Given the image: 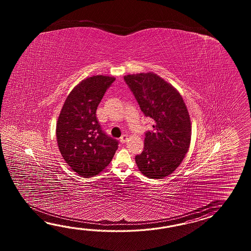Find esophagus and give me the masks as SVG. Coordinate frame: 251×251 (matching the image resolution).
Masks as SVG:
<instances>
[{"label":"esophagus","instance_id":"esophagus-1","mask_svg":"<svg viewBox=\"0 0 251 251\" xmlns=\"http://www.w3.org/2000/svg\"><path fill=\"white\" fill-rule=\"evenodd\" d=\"M127 135L126 134H124L122 135L121 137H120V142H121V144H125L126 141H127Z\"/></svg>","mask_w":251,"mask_h":251}]
</instances>
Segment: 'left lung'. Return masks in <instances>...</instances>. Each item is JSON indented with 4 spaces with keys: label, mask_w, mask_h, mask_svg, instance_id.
Returning a JSON list of instances; mask_svg holds the SVG:
<instances>
[{
    "label": "left lung",
    "mask_w": 251,
    "mask_h": 251,
    "mask_svg": "<svg viewBox=\"0 0 251 251\" xmlns=\"http://www.w3.org/2000/svg\"><path fill=\"white\" fill-rule=\"evenodd\" d=\"M124 80L145 117L154 124L144 148L135 156L139 171L150 178H163L180 165L191 141V122L183 98L153 73L126 75Z\"/></svg>",
    "instance_id": "8db88e82"
}]
</instances>
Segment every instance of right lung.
Returning a JSON list of instances; mask_svg holds the SVG:
<instances>
[{
    "mask_svg": "<svg viewBox=\"0 0 251 251\" xmlns=\"http://www.w3.org/2000/svg\"><path fill=\"white\" fill-rule=\"evenodd\" d=\"M116 78L96 75L75 86L66 98L56 125L60 152L73 171L82 176L98 175L112 160L116 139L102 130L96 110Z\"/></svg>",
    "mask_w": 251,
    "mask_h": 251,
    "instance_id": "1",
    "label": "right lung"
}]
</instances>
